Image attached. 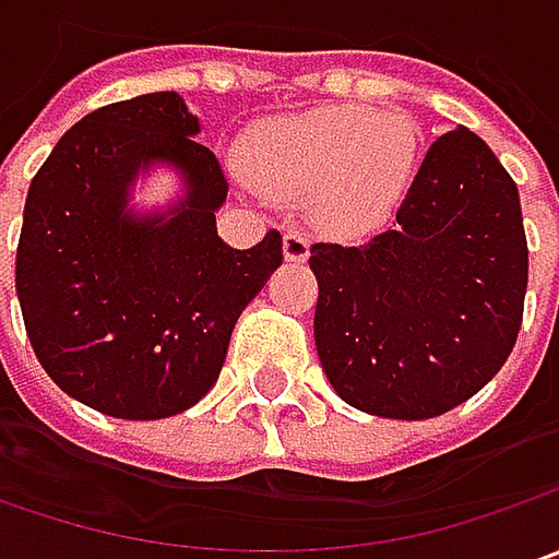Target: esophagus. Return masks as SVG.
<instances>
[{"label": "esophagus", "mask_w": 559, "mask_h": 559, "mask_svg": "<svg viewBox=\"0 0 559 559\" xmlns=\"http://www.w3.org/2000/svg\"><path fill=\"white\" fill-rule=\"evenodd\" d=\"M283 254H286V261H295V264L308 261V254H311V239L301 236L298 229H289V233L283 236Z\"/></svg>", "instance_id": "esophagus-1"}]
</instances>
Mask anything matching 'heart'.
<instances>
[{
  "mask_svg": "<svg viewBox=\"0 0 559 559\" xmlns=\"http://www.w3.org/2000/svg\"><path fill=\"white\" fill-rule=\"evenodd\" d=\"M419 136L404 115L326 105L261 120L242 140V167L270 199H311L317 224L367 236L385 224L417 177Z\"/></svg>",
  "mask_w": 559,
  "mask_h": 559,
  "instance_id": "1",
  "label": "heart"
}]
</instances>
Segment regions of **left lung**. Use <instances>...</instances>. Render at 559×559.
I'll return each instance as SVG.
<instances>
[{
    "instance_id": "8db88e82",
    "label": "left lung",
    "mask_w": 559,
    "mask_h": 559,
    "mask_svg": "<svg viewBox=\"0 0 559 559\" xmlns=\"http://www.w3.org/2000/svg\"><path fill=\"white\" fill-rule=\"evenodd\" d=\"M313 342L335 395L364 414L429 419L504 367L523 323L520 192L457 127L429 145L392 229L311 248Z\"/></svg>"
}]
</instances>
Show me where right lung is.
I'll return each instance as SVG.
<instances>
[{
  "label": "right lung",
  "instance_id": "right-lung-1",
  "mask_svg": "<svg viewBox=\"0 0 559 559\" xmlns=\"http://www.w3.org/2000/svg\"><path fill=\"white\" fill-rule=\"evenodd\" d=\"M199 133L177 93L127 98L76 120L33 177L14 264L24 326L55 385L98 414L199 404L239 313L283 264L276 229L254 248L217 236L229 186ZM155 166L185 195L140 212L132 192Z\"/></svg>",
  "mask_w": 559,
  "mask_h": 559
}]
</instances>
